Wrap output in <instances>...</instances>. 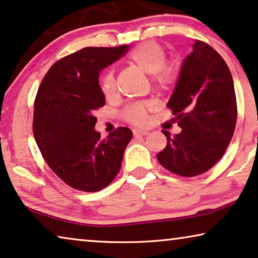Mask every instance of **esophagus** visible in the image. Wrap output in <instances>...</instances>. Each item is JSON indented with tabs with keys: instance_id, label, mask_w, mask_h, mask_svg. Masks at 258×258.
<instances>
[{
	"instance_id": "esophagus-1",
	"label": "esophagus",
	"mask_w": 258,
	"mask_h": 258,
	"mask_svg": "<svg viewBox=\"0 0 258 258\" xmlns=\"http://www.w3.org/2000/svg\"><path fill=\"white\" fill-rule=\"evenodd\" d=\"M148 134V129H134V136H147Z\"/></svg>"
}]
</instances>
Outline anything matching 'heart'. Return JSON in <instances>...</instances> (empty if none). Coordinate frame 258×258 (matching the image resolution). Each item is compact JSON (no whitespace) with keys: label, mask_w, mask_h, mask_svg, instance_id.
<instances>
[{"label":"heart","mask_w":258,"mask_h":258,"mask_svg":"<svg viewBox=\"0 0 258 258\" xmlns=\"http://www.w3.org/2000/svg\"><path fill=\"white\" fill-rule=\"evenodd\" d=\"M128 60L132 65L151 77L152 84L158 89H166L178 77V65L166 62V50L159 43L150 42L136 46L130 52ZM100 89L106 98H110L116 91L115 77L111 72L104 74L100 81ZM154 108L152 102H137L129 106L123 113L124 120L134 124H143L148 118V111Z\"/></svg>","instance_id":"b5f03b06"}]
</instances>
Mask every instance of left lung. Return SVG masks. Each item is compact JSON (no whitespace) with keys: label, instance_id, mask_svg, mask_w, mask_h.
Listing matches in <instances>:
<instances>
[{"label":"left lung","instance_id":"obj_1","mask_svg":"<svg viewBox=\"0 0 258 258\" xmlns=\"http://www.w3.org/2000/svg\"><path fill=\"white\" fill-rule=\"evenodd\" d=\"M167 107L177 116L181 133L171 136L163 130L167 145L157 159L181 177L205 173L226 152L237 118L231 73L207 43L193 44Z\"/></svg>","mask_w":258,"mask_h":258}]
</instances>
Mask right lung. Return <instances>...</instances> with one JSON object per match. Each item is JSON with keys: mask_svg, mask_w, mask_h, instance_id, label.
<instances>
[{"mask_svg": "<svg viewBox=\"0 0 258 258\" xmlns=\"http://www.w3.org/2000/svg\"><path fill=\"white\" fill-rule=\"evenodd\" d=\"M128 45L85 47L55 61L37 92L32 130L50 169L71 187L98 192L120 172L133 132L118 126L101 140L95 110L104 106L100 71L122 58Z\"/></svg>", "mask_w": 258, "mask_h": 258, "instance_id": "right-lung-1", "label": "right lung"}]
</instances>
